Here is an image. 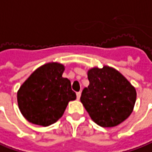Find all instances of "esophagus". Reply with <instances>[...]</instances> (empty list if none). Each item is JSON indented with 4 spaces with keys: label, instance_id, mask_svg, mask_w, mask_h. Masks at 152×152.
<instances>
[{
    "label": "esophagus",
    "instance_id": "esophagus-1",
    "mask_svg": "<svg viewBox=\"0 0 152 152\" xmlns=\"http://www.w3.org/2000/svg\"><path fill=\"white\" fill-rule=\"evenodd\" d=\"M80 95H81V92H80V91H78V92H76V97H77V99H78V100L80 99Z\"/></svg>",
    "mask_w": 152,
    "mask_h": 152
}]
</instances>
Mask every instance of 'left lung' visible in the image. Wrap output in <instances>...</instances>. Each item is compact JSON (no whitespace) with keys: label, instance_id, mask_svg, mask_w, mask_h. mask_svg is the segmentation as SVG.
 I'll use <instances>...</instances> for the list:
<instances>
[{"label":"left lung","instance_id":"left-lung-1","mask_svg":"<svg viewBox=\"0 0 152 152\" xmlns=\"http://www.w3.org/2000/svg\"><path fill=\"white\" fill-rule=\"evenodd\" d=\"M90 84L82 91L80 102L91 118L102 127L121 124L132 112L137 100L134 86L118 71L109 66L92 68Z\"/></svg>","mask_w":152,"mask_h":152}]
</instances>
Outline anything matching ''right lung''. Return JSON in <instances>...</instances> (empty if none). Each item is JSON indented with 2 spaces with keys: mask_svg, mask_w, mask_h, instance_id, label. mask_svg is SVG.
<instances>
[{
  "mask_svg": "<svg viewBox=\"0 0 152 152\" xmlns=\"http://www.w3.org/2000/svg\"><path fill=\"white\" fill-rule=\"evenodd\" d=\"M64 66L47 63L37 69L20 87L17 102L21 114L28 121L48 126L62 116L76 93L67 78L62 77Z\"/></svg>",
  "mask_w": 152,
  "mask_h": 152,
  "instance_id": "1",
  "label": "right lung"
}]
</instances>
